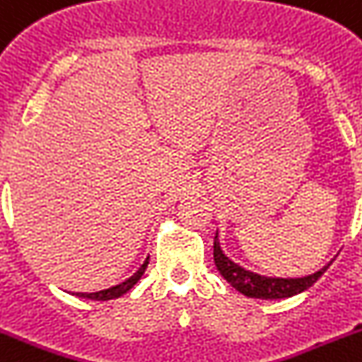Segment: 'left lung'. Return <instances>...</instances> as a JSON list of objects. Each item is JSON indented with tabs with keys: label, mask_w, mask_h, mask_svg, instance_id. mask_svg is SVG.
I'll use <instances>...</instances> for the list:
<instances>
[{
	"label": "left lung",
	"mask_w": 362,
	"mask_h": 362,
	"mask_svg": "<svg viewBox=\"0 0 362 362\" xmlns=\"http://www.w3.org/2000/svg\"><path fill=\"white\" fill-rule=\"evenodd\" d=\"M218 233H215L214 239V259L217 270L223 274L228 284L233 289L239 291L248 298H261V300H278V298H291L294 294L303 293L309 289L318 278L327 270L331 263H327L324 269L317 270L315 274L303 276V278H270V276H261L252 272V270L243 269L241 265L233 263L230 257L221 250L218 243Z\"/></svg>",
	"instance_id": "1"
}]
</instances>
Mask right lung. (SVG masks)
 I'll use <instances>...</instances> for the list:
<instances>
[{
	"mask_svg": "<svg viewBox=\"0 0 362 362\" xmlns=\"http://www.w3.org/2000/svg\"><path fill=\"white\" fill-rule=\"evenodd\" d=\"M148 265V257L145 259V263L141 267H139L138 270H136L134 274L130 276L129 279H124V281H121L119 285H114V287H110V289H105V291H97V293H75L77 296H81V298H88V300H101V302H105V300H114V298H119V296H123L124 293H129L132 287H134L136 284L139 281V278L144 276L145 269H147Z\"/></svg>",
	"mask_w": 362,
	"mask_h": 362,
	"instance_id": "1",
	"label": "right lung"
}]
</instances>
